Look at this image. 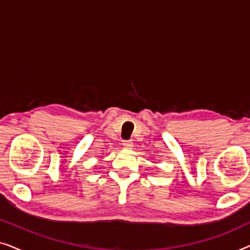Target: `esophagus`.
<instances>
[{
    "label": "esophagus",
    "mask_w": 250,
    "mask_h": 250,
    "mask_svg": "<svg viewBox=\"0 0 250 250\" xmlns=\"http://www.w3.org/2000/svg\"><path fill=\"white\" fill-rule=\"evenodd\" d=\"M123 146H124V148L131 149L133 146V142L131 140H124V141H123Z\"/></svg>",
    "instance_id": "obj_1"
}]
</instances>
